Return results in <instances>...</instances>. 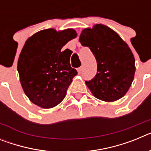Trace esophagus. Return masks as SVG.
<instances>
[{"mask_svg": "<svg viewBox=\"0 0 151 151\" xmlns=\"http://www.w3.org/2000/svg\"><path fill=\"white\" fill-rule=\"evenodd\" d=\"M77 71H78V74H81V73H82V66L78 67V69H77Z\"/></svg>", "mask_w": 151, "mask_h": 151, "instance_id": "obj_1", "label": "esophagus"}]
</instances>
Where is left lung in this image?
<instances>
[{
	"mask_svg": "<svg viewBox=\"0 0 151 151\" xmlns=\"http://www.w3.org/2000/svg\"><path fill=\"white\" fill-rule=\"evenodd\" d=\"M82 46L88 47L97 60V74L85 81L93 95L104 101L123 97L134 79V58L127 44L104 25L85 29L80 35Z\"/></svg>",
	"mask_w": 151,
	"mask_h": 151,
	"instance_id": "8db88e82",
	"label": "left lung"
}]
</instances>
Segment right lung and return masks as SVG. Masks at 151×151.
<instances>
[{"mask_svg":"<svg viewBox=\"0 0 151 151\" xmlns=\"http://www.w3.org/2000/svg\"><path fill=\"white\" fill-rule=\"evenodd\" d=\"M76 37L73 29L57 32L49 29L40 31L25 43L17 69L24 92L35 104L47 109L64 99L78 73L71 67L69 52L65 54L68 49H61Z\"/></svg>","mask_w":151,"mask_h":151,"instance_id":"1","label":"right lung"}]
</instances>
